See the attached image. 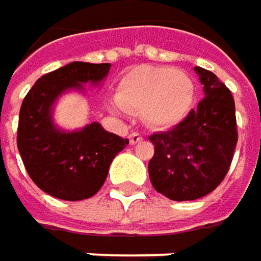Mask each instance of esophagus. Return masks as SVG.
Segmentation results:
<instances>
[{"instance_id":"esophagus-1","label":"esophagus","mask_w":261,"mask_h":261,"mask_svg":"<svg viewBox=\"0 0 261 261\" xmlns=\"http://www.w3.org/2000/svg\"><path fill=\"white\" fill-rule=\"evenodd\" d=\"M143 141V137L138 134V132H132L130 135H129V143L132 144V146H135V144H138V143H141Z\"/></svg>"}]
</instances>
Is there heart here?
Wrapping results in <instances>:
<instances>
[{
	"mask_svg": "<svg viewBox=\"0 0 261 261\" xmlns=\"http://www.w3.org/2000/svg\"><path fill=\"white\" fill-rule=\"evenodd\" d=\"M193 98L195 85L186 72L141 65L123 75L111 108L120 114H141L149 127L166 130L186 118Z\"/></svg>",
	"mask_w": 261,
	"mask_h": 261,
	"instance_id": "heart-1",
	"label": "heart"
}]
</instances>
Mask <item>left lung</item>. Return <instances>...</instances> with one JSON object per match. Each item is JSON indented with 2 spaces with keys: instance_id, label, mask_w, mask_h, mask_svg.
<instances>
[{
  "instance_id": "1",
  "label": "left lung",
  "mask_w": 261,
  "mask_h": 261,
  "mask_svg": "<svg viewBox=\"0 0 261 261\" xmlns=\"http://www.w3.org/2000/svg\"><path fill=\"white\" fill-rule=\"evenodd\" d=\"M205 97L172 130L149 137L153 189L172 200H195L211 193L229 170L237 144L231 91L208 69L195 66Z\"/></svg>"
}]
</instances>
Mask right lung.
<instances>
[{"label": "right lung", "instance_id": "obj_1", "mask_svg": "<svg viewBox=\"0 0 261 261\" xmlns=\"http://www.w3.org/2000/svg\"><path fill=\"white\" fill-rule=\"evenodd\" d=\"M111 64L71 62L36 80L25 95L18 123V150L32 181L45 193L64 200L94 196L105 184L112 160L127 144L97 121L77 130L55 124L58 98L83 85H100Z\"/></svg>", "mask_w": 261, "mask_h": 261}]
</instances>
